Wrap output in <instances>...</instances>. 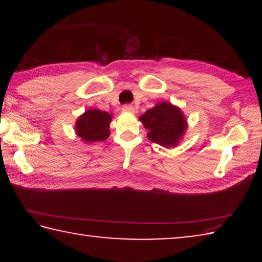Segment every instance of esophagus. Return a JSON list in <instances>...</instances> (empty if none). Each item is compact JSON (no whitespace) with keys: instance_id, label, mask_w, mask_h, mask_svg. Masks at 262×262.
I'll return each mask as SVG.
<instances>
[{"instance_id":"1","label":"esophagus","mask_w":262,"mask_h":262,"mask_svg":"<svg viewBox=\"0 0 262 262\" xmlns=\"http://www.w3.org/2000/svg\"><path fill=\"white\" fill-rule=\"evenodd\" d=\"M122 110H123L124 112L135 113V109H134V107H133L132 105H124V106H123V108H122Z\"/></svg>"}]
</instances>
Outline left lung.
<instances>
[{
  "label": "left lung",
  "instance_id": "8db88e82",
  "mask_svg": "<svg viewBox=\"0 0 262 262\" xmlns=\"http://www.w3.org/2000/svg\"><path fill=\"white\" fill-rule=\"evenodd\" d=\"M139 120L149 130V140L165 147L177 146L187 128L183 112L168 101L158 103L145 111Z\"/></svg>",
  "mask_w": 262,
  "mask_h": 262
}]
</instances>
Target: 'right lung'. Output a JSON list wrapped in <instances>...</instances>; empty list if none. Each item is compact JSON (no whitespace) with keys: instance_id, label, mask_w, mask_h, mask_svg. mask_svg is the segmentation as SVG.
Wrapping results in <instances>:
<instances>
[{"instance_id":"right-lung-1","label":"right lung","mask_w":262,"mask_h":262,"mask_svg":"<svg viewBox=\"0 0 262 262\" xmlns=\"http://www.w3.org/2000/svg\"><path fill=\"white\" fill-rule=\"evenodd\" d=\"M112 116L99 109H90L78 118L75 130L78 137L85 142H97L106 140L109 135V125Z\"/></svg>"}]
</instances>
